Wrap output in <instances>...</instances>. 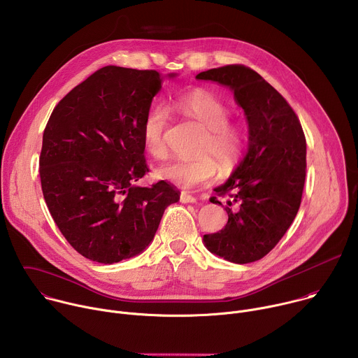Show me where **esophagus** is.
<instances>
[{
	"label": "esophagus",
	"mask_w": 358,
	"mask_h": 358,
	"mask_svg": "<svg viewBox=\"0 0 358 358\" xmlns=\"http://www.w3.org/2000/svg\"><path fill=\"white\" fill-rule=\"evenodd\" d=\"M180 199H181V202H184V203H194V202H196V198L192 196V195H189V194H187V192H181Z\"/></svg>",
	"instance_id": "1"
}]
</instances>
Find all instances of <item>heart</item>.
I'll return each mask as SVG.
<instances>
[{
  "label": "heart",
  "instance_id": "1",
  "mask_svg": "<svg viewBox=\"0 0 358 358\" xmlns=\"http://www.w3.org/2000/svg\"><path fill=\"white\" fill-rule=\"evenodd\" d=\"M176 108L206 129L198 145L201 156L176 159L159 167L157 177L184 188H194L211 182L217 177L218 164L224 171H232L242 160L245 134L239 126L229 122L231 110L224 101L206 90L194 89L176 100ZM169 119L167 108L156 106L145 115L143 122L144 147L148 155L159 160L169 156L166 144Z\"/></svg>",
  "mask_w": 358,
  "mask_h": 358
}]
</instances>
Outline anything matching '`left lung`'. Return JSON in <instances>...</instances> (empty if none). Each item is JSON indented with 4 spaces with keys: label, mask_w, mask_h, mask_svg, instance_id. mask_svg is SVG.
Segmentation results:
<instances>
[{
    "label": "left lung",
    "mask_w": 358,
    "mask_h": 358,
    "mask_svg": "<svg viewBox=\"0 0 358 358\" xmlns=\"http://www.w3.org/2000/svg\"><path fill=\"white\" fill-rule=\"evenodd\" d=\"M234 90L248 119L245 157L229 177L215 188L227 198L228 222L203 243L218 257L234 264L262 259L286 234L301 202L306 178V137L287 100L258 72L245 65H225L196 75ZM224 207V206H222Z\"/></svg>",
    "instance_id": "8db88e82"
}]
</instances>
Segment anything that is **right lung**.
I'll return each mask as SVG.
<instances>
[{
  "label": "right lung",
  "instance_id": "add662e5",
  "mask_svg": "<svg viewBox=\"0 0 358 358\" xmlns=\"http://www.w3.org/2000/svg\"><path fill=\"white\" fill-rule=\"evenodd\" d=\"M164 76L105 66L55 106L42 137L39 176L59 231L82 257L105 265L148 246L164 210L180 199L166 181L136 182L148 173L143 122Z\"/></svg>",
  "mask_w": 358,
  "mask_h": 358
}]
</instances>
